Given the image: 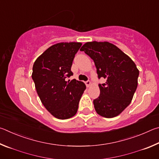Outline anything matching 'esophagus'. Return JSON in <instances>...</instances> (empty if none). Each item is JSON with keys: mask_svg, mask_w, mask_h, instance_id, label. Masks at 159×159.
I'll list each match as a JSON object with an SVG mask.
<instances>
[{"mask_svg": "<svg viewBox=\"0 0 159 159\" xmlns=\"http://www.w3.org/2000/svg\"><path fill=\"white\" fill-rule=\"evenodd\" d=\"M85 84H86V85H87V87H89V86L91 85V82H90V80H87V81L85 82Z\"/></svg>", "mask_w": 159, "mask_h": 159, "instance_id": "obj_1", "label": "esophagus"}]
</instances>
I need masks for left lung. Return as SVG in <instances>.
<instances>
[{
	"label": "left lung",
	"mask_w": 159,
	"mask_h": 159,
	"mask_svg": "<svg viewBox=\"0 0 159 159\" xmlns=\"http://www.w3.org/2000/svg\"><path fill=\"white\" fill-rule=\"evenodd\" d=\"M80 50L94 61L98 79L107 80L99 84L100 95L93 100L95 111L105 118L119 115L130 104L138 87L139 70L135 64L109 42H88Z\"/></svg>",
	"instance_id": "obj_1"
}]
</instances>
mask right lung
I'll list each match as a JSON object with an SVG mask.
<instances>
[{"label":"right lung","instance_id":"1","mask_svg":"<svg viewBox=\"0 0 159 159\" xmlns=\"http://www.w3.org/2000/svg\"><path fill=\"white\" fill-rule=\"evenodd\" d=\"M81 43H60L40 55L33 66L32 79L40 99L48 111L59 119H67L76 114L85 85L73 75L72 62Z\"/></svg>","mask_w":159,"mask_h":159}]
</instances>
